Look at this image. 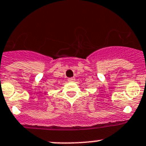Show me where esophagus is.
<instances>
[{
  "instance_id": "34e87169",
  "label": "esophagus",
  "mask_w": 146,
  "mask_h": 146,
  "mask_svg": "<svg viewBox=\"0 0 146 146\" xmlns=\"http://www.w3.org/2000/svg\"><path fill=\"white\" fill-rule=\"evenodd\" d=\"M68 80L69 82H73L75 81V78H69L68 79Z\"/></svg>"
}]
</instances>
